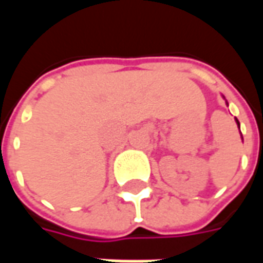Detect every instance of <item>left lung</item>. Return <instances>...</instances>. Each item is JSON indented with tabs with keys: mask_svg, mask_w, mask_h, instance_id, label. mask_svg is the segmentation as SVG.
Wrapping results in <instances>:
<instances>
[{
	"mask_svg": "<svg viewBox=\"0 0 263 263\" xmlns=\"http://www.w3.org/2000/svg\"><path fill=\"white\" fill-rule=\"evenodd\" d=\"M237 124H238V126H239V122H238V120H237Z\"/></svg>",
	"mask_w": 263,
	"mask_h": 263,
	"instance_id": "1",
	"label": "left lung"
}]
</instances>
